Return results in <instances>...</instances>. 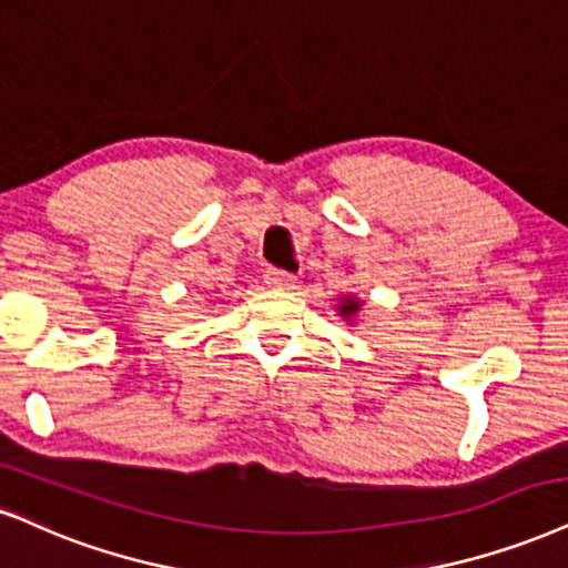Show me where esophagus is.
I'll return each instance as SVG.
<instances>
[{"instance_id":"esophagus-1","label":"esophagus","mask_w":568,"mask_h":568,"mask_svg":"<svg viewBox=\"0 0 568 568\" xmlns=\"http://www.w3.org/2000/svg\"><path fill=\"white\" fill-rule=\"evenodd\" d=\"M265 284H268L271 290H292V286L297 284V276H292V273L286 271L268 268L265 271Z\"/></svg>"}]
</instances>
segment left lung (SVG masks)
Returning a JSON list of instances; mask_svg holds the SVG:
<instances>
[{"mask_svg":"<svg viewBox=\"0 0 568 568\" xmlns=\"http://www.w3.org/2000/svg\"><path fill=\"white\" fill-rule=\"evenodd\" d=\"M334 311H337V316L345 321V324H358L361 318V311H363V300L355 297V295H342L337 297V305H334Z\"/></svg>","mask_w":568,"mask_h":568,"instance_id":"obj_1","label":"left lung"}]
</instances>
